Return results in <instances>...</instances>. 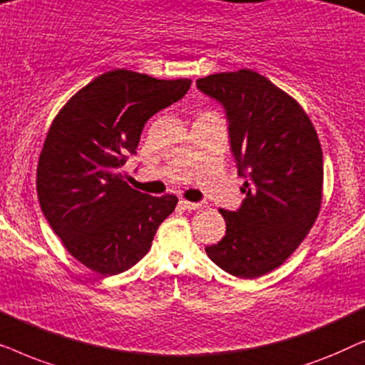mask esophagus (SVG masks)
Listing matches in <instances>:
<instances>
[{
  "label": "esophagus",
  "instance_id": "esophagus-1",
  "mask_svg": "<svg viewBox=\"0 0 365 365\" xmlns=\"http://www.w3.org/2000/svg\"><path fill=\"white\" fill-rule=\"evenodd\" d=\"M179 206L182 209H186V211H196V209H201L202 204L201 202H191V201H179Z\"/></svg>",
  "mask_w": 365,
  "mask_h": 365
}]
</instances>
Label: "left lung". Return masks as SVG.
Here are the masks:
<instances>
[{
	"mask_svg": "<svg viewBox=\"0 0 365 365\" xmlns=\"http://www.w3.org/2000/svg\"><path fill=\"white\" fill-rule=\"evenodd\" d=\"M196 86L224 108L237 174L246 179L239 209H219L226 236L206 252L232 276L256 279L281 266L316 221L321 143L302 108L251 69L211 74Z\"/></svg>",
	"mask_w": 365,
	"mask_h": 365,
	"instance_id": "obj_1",
	"label": "left lung"
}]
</instances>
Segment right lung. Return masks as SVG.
<instances>
[{"mask_svg": "<svg viewBox=\"0 0 365 365\" xmlns=\"http://www.w3.org/2000/svg\"><path fill=\"white\" fill-rule=\"evenodd\" d=\"M189 79L114 69L74 94L54 118L38 163L41 211L69 254L114 276L146 256L178 197H156L124 181L144 124L189 91Z\"/></svg>", "mask_w": 365, "mask_h": 365, "instance_id": "right-lung-1", "label": "right lung"}]
</instances>
